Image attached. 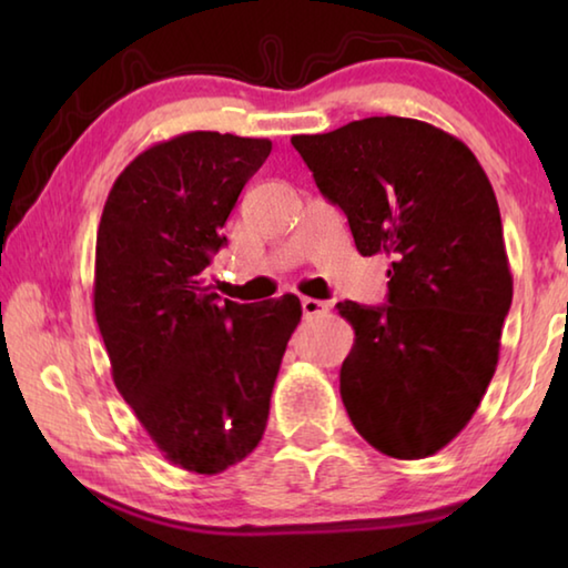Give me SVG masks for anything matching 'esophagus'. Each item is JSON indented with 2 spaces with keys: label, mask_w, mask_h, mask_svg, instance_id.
Segmentation results:
<instances>
[{
  "label": "esophagus",
  "mask_w": 568,
  "mask_h": 568,
  "mask_svg": "<svg viewBox=\"0 0 568 568\" xmlns=\"http://www.w3.org/2000/svg\"><path fill=\"white\" fill-rule=\"evenodd\" d=\"M301 307H303L305 318H315V315H325V313H328V303L315 301V297H303Z\"/></svg>",
  "instance_id": "34e87169"
}]
</instances>
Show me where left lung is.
Returning a JSON list of instances; mask_svg holds the SVG:
<instances>
[{
  "instance_id": "8db88e82",
  "label": "left lung",
  "mask_w": 568,
  "mask_h": 568,
  "mask_svg": "<svg viewBox=\"0 0 568 568\" xmlns=\"http://www.w3.org/2000/svg\"><path fill=\"white\" fill-rule=\"evenodd\" d=\"M291 142L348 217L358 253L390 261L388 305H335L355 331L343 406L381 454L434 456L484 398L514 297L491 182L458 138L410 118Z\"/></svg>"
}]
</instances>
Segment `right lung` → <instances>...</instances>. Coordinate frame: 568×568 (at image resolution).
I'll return each instance as SVG.
<instances>
[{"instance_id":"1","label":"right lung","mask_w":568,"mask_h":568,"mask_svg":"<svg viewBox=\"0 0 568 568\" xmlns=\"http://www.w3.org/2000/svg\"><path fill=\"white\" fill-rule=\"evenodd\" d=\"M273 142L185 132L140 152L108 195L94 318L112 381L170 464L213 476L261 444L295 295L220 303L207 265Z\"/></svg>"}]
</instances>
